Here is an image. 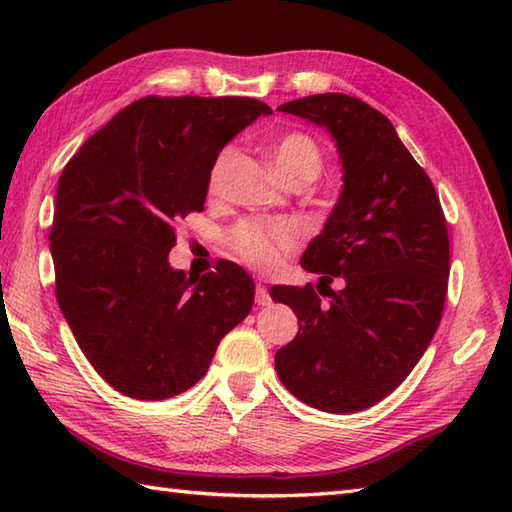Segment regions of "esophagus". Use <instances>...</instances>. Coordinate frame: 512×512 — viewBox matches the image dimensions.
<instances>
[{
  "instance_id": "34e87169",
  "label": "esophagus",
  "mask_w": 512,
  "mask_h": 512,
  "mask_svg": "<svg viewBox=\"0 0 512 512\" xmlns=\"http://www.w3.org/2000/svg\"><path fill=\"white\" fill-rule=\"evenodd\" d=\"M270 292H268V288L264 286V284H257V288H255V303L257 306H270Z\"/></svg>"
}]
</instances>
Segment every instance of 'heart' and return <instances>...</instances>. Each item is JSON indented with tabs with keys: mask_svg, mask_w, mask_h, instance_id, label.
I'll return each instance as SVG.
<instances>
[{
	"mask_svg": "<svg viewBox=\"0 0 512 512\" xmlns=\"http://www.w3.org/2000/svg\"><path fill=\"white\" fill-rule=\"evenodd\" d=\"M237 158L235 147H226L215 158L209 173V193L217 195L222 191L226 173L231 171ZM321 151L317 143L306 134H288L273 147V165L277 173L286 182L306 178L314 182L321 173ZM301 242V233L297 226L288 222L277 224H257L242 222L233 235L231 246L244 262L253 264L262 270H270L279 264V259L288 250L297 248Z\"/></svg>",
	"mask_w": 512,
	"mask_h": 512,
	"instance_id": "obj_1",
	"label": "heart"
}]
</instances>
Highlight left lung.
Instances as JSON below:
<instances>
[{
    "mask_svg": "<svg viewBox=\"0 0 512 512\" xmlns=\"http://www.w3.org/2000/svg\"><path fill=\"white\" fill-rule=\"evenodd\" d=\"M277 110L328 129L343 189L301 257L303 268L321 275L330 301L321 303L310 284L270 290L299 319L275 369L314 409L363 411L409 376L438 330L449 279L447 220L429 176L374 107L328 92ZM336 276L342 288L332 291Z\"/></svg>",
    "mask_w": 512,
    "mask_h": 512,
    "instance_id": "left-lung-1",
    "label": "left lung"
}]
</instances>
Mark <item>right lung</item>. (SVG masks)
<instances>
[{"instance_id":"add662e5","label":"right lung","mask_w":512,"mask_h":512,"mask_svg":"<svg viewBox=\"0 0 512 512\" xmlns=\"http://www.w3.org/2000/svg\"><path fill=\"white\" fill-rule=\"evenodd\" d=\"M273 110L244 96H145L65 165L50 253L81 352L116 391L178 396L248 317L255 284L233 262L191 279L169 266L176 224L202 211L222 147Z\"/></svg>"}]
</instances>
